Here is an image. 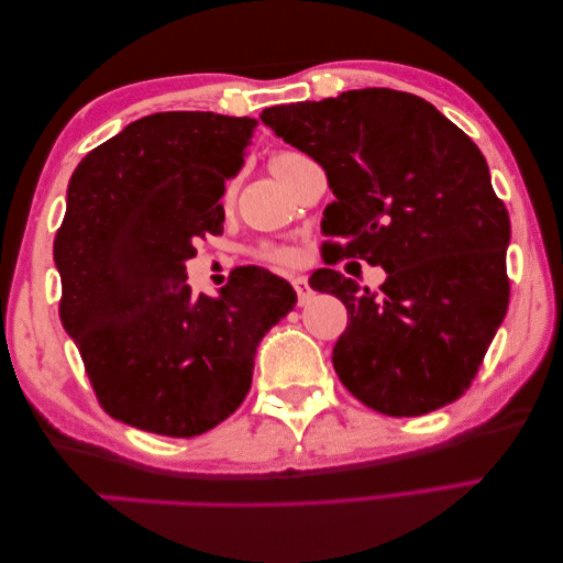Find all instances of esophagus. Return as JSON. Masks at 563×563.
Segmentation results:
<instances>
[{
    "mask_svg": "<svg viewBox=\"0 0 563 563\" xmlns=\"http://www.w3.org/2000/svg\"><path fill=\"white\" fill-rule=\"evenodd\" d=\"M291 284H294V289H297L299 303H307V301H309V297H311V287H309L307 276H294Z\"/></svg>",
    "mask_w": 563,
    "mask_h": 563,
    "instance_id": "1",
    "label": "esophagus"
}]
</instances>
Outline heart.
<instances>
[{
  "instance_id": "b5f03b06",
  "label": "heart",
  "mask_w": 563,
  "mask_h": 563,
  "mask_svg": "<svg viewBox=\"0 0 563 563\" xmlns=\"http://www.w3.org/2000/svg\"><path fill=\"white\" fill-rule=\"evenodd\" d=\"M294 156H299V152H274L272 159H269L272 169H274V172L282 169L284 164L294 159ZM252 254H254V260L266 262V264H289V262H291V252H289L287 246L269 244V242L256 244V246L252 249Z\"/></svg>"
}]
</instances>
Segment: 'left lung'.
Masks as SVG:
<instances>
[{"mask_svg":"<svg viewBox=\"0 0 563 563\" xmlns=\"http://www.w3.org/2000/svg\"><path fill=\"white\" fill-rule=\"evenodd\" d=\"M262 119L324 167L331 254L386 269L379 291L334 269L309 279L352 317L331 356L339 379L386 417L456 401L509 309L511 221L484 154L434 104L396 89L279 104Z\"/></svg>","mask_w":563,"mask_h":563,"instance_id":"obj_1","label":"left lung"}]
</instances>
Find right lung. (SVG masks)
I'll return each instance as SVG.
<instances>
[{"instance_id": "right-lung-1", "label": "right lung", "mask_w": 563, "mask_h": 563, "mask_svg": "<svg viewBox=\"0 0 563 563\" xmlns=\"http://www.w3.org/2000/svg\"><path fill=\"white\" fill-rule=\"evenodd\" d=\"M256 119L214 112L142 117L74 169L54 239L59 319L109 417L189 439L242 407L262 336L297 303L260 266L195 297L184 262L221 234V195Z\"/></svg>"}]
</instances>
